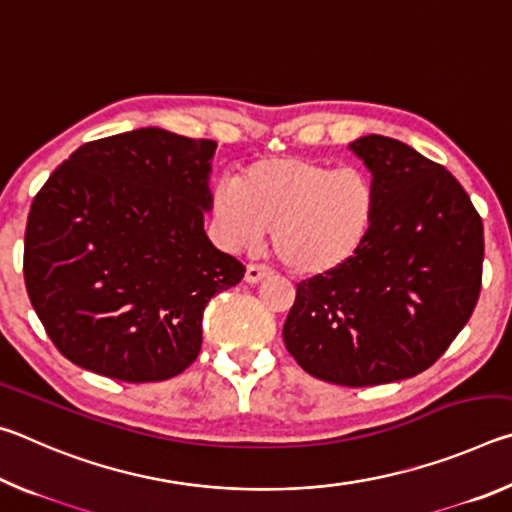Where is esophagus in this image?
Returning a JSON list of instances; mask_svg holds the SVG:
<instances>
[{"label":"esophagus","instance_id":"esophagus-1","mask_svg":"<svg viewBox=\"0 0 512 512\" xmlns=\"http://www.w3.org/2000/svg\"><path fill=\"white\" fill-rule=\"evenodd\" d=\"M268 275H271V271H268V268L259 266V264H248V266H246V277H244V280H246L248 284H257V282L266 280Z\"/></svg>","mask_w":512,"mask_h":512}]
</instances>
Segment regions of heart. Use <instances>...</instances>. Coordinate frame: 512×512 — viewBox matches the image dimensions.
Wrapping results in <instances>:
<instances>
[{
    "label": "heart",
    "mask_w": 512,
    "mask_h": 512,
    "mask_svg": "<svg viewBox=\"0 0 512 512\" xmlns=\"http://www.w3.org/2000/svg\"><path fill=\"white\" fill-rule=\"evenodd\" d=\"M216 237L248 250L271 232V248L296 275H320L359 253L377 216V189L366 171L277 155L212 189Z\"/></svg>",
    "instance_id": "1"
}]
</instances>
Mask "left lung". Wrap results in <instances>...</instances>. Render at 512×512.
I'll list each match as a JSON object with an SVG mask.
<instances>
[{
    "label": "left lung",
    "instance_id": "8db88e82",
    "mask_svg": "<svg viewBox=\"0 0 512 512\" xmlns=\"http://www.w3.org/2000/svg\"><path fill=\"white\" fill-rule=\"evenodd\" d=\"M350 149L372 171L377 216L348 264L302 280L282 336L298 366L361 388L420 375L470 320L483 221L443 164L384 135Z\"/></svg>",
    "mask_w": 512,
    "mask_h": 512
}]
</instances>
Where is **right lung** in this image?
Wrapping results in <instances>:
<instances>
[{"label": "right lung", "instance_id": "1", "mask_svg": "<svg viewBox=\"0 0 512 512\" xmlns=\"http://www.w3.org/2000/svg\"><path fill=\"white\" fill-rule=\"evenodd\" d=\"M214 149L137 128L79 146L42 185L24 232V284L65 359L128 384L196 361L207 302L246 273L203 230Z\"/></svg>", "mask_w": 512, "mask_h": 512}]
</instances>
